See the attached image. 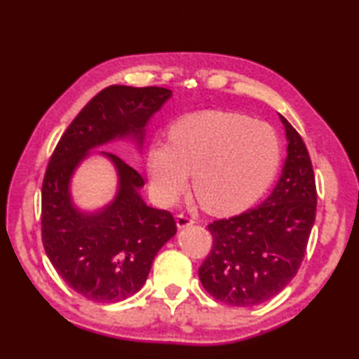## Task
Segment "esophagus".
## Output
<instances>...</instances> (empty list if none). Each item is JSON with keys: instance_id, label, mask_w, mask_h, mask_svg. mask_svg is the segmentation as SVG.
<instances>
[{"instance_id": "esophagus-1", "label": "esophagus", "mask_w": 359, "mask_h": 359, "mask_svg": "<svg viewBox=\"0 0 359 359\" xmlns=\"http://www.w3.org/2000/svg\"><path fill=\"white\" fill-rule=\"evenodd\" d=\"M194 220L191 217H188L185 214H179L177 215V228H185V226H190V224H193Z\"/></svg>"}]
</instances>
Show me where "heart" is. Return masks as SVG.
Segmentation results:
<instances>
[{"label":"heart","instance_id":"1","mask_svg":"<svg viewBox=\"0 0 359 359\" xmlns=\"http://www.w3.org/2000/svg\"><path fill=\"white\" fill-rule=\"evenodd\" d=\"M280 165V142L269 125L229 112L188 115L154 141L149 172L156 198L172 204L188 187L217 215L247 209L266 191Z\"/></svg>","mask_w":359,"mask_h":359}]
</instances>
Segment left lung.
Wrapping results in <instances>:
<instances>
[{
    "label": "left lung",
    "instance_id": "obj_1",
    "mask_svg": "<svg viewBox=\"0 0 359 359\" xmlns=\"http://www.w3.org/2000/svg\"><path fill=\"white\" fill-rule=\"evenodd\" d=\"M288 155L274 191L258 208L209 224L212 250L199 280L217 301L252 307L287 287L306 255L317 212L311 156L288 120L280 115Z\"/></svg>",
    "mask_w": 359,
    "mask_h": 359
}]
</instances>
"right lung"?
I'll return each mask as SVG.
<instances>
[{"label":"right lung","mask_w":359,"mask_h":359,"mask_svg":"<svg viewBox=\"0 0 359 359\" xmlns=\"http://www.w3.org/2000/svg\"><path fill=\"white\" fill-rule=\"evenodd\" d=\"M171 90L111 85L93 96L60 137L48 160L41 191L42 245L58 276L93 302H118L147 280L158 250L177 233L171 212L149 208L137 190L144 179L114 154L118 193L98 214L72 208L69 179L90 149L111 139L135 136L163 106Z\"/></svg>","instance_id":"add662e5"}]
</instances>
